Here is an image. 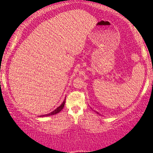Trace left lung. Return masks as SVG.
Instances as JSON below:
<instances>
[{"mask_svg": "<svg viewBox=\"0 0 153 153\" xmlns=\"http://www.w3.org/2000/svg\"><path fill=\"white\" fill-rule=\"evenodd\" d=\"M97 114H99V113H97Z\"/></svg>", "mask_w": 153, "mask_h": 153, "instance_id": "obj_1", "label": "left lung"}]
</instances>
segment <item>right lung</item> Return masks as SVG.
Wrapping results in <instances>:
<instances>
[{"label": "right lung", "instance_id": "right-lung-1", "mask_svg": "<svg viewBox=\"0 0 153 153\" xmlns=\"http://www.w3.org/2000/svg\"><path fill=\"white\" fill-rule=\"evenodd\" d=\"M65 99L64 100V101H63L62 104H61L60 106H59V107H57V108H56V109H54V110L53 111H52V112H51V113H50V114H47L41 115V116H40V117H49V116H52V115L56 114L59 113V111H62V109L63 108V107H64V106H65Z\"/></svg>", "mask_w": 153, "mask_h": 153}]
</instances>
